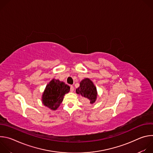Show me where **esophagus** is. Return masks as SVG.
Segmentation results:
<instances>
[{"instance_id":"esophagus-1","label":"esophagus","mask_w":153,"mask_h":153,"mask_svg":"<svg viewBox=\"0 0 153 153\" xmlns=\"http://www.w3.org/2000/svg\"><path fill=\"white\" fill-rule=\"evenodd\" d=\"M74 86H73V85H71V86H70V91H71V92H73V91H74Z\"/></svg>"}]
</instances>
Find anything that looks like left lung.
I'll return each mask as SVG.
<instances>
[{
    "mask_svg": "<svg viewBox=\"0 0 153 153\" xmlns=\"http://www.w3.org/2000/svg\"><path fill=\"white\" fill-rule=\"evenodd\" d=\"M77 94L84 97L90 102L93 103L96 100V88L93 83L89 79H85L80 83V86L76 89Z\"/></svg>",
    "mask_w": 153,
    "mask_h": 153,
    "instance_id": "left-lung-1",
    "label": "left lung"
}]
</instances>
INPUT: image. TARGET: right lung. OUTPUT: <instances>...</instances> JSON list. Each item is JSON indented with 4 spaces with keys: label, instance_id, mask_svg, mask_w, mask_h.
<instances>
[{
    "label": "right lung",
    "instance_id": "obj_1",
    "mask_svg": "<svg viewBox=\"0 0 153 153\" xmlns=\"http://www.w3.org/2000/svg\"><path fill=\"white\" fill-rule=\"evenodd\" d=\"M70 90V87L63 82L53 79L47 85L42 96V102L47 107L55 110L59 106L64 95Z\"/></svg>",
    "mask_w": 153,
    "mask_h": 153
}]
</instances>
